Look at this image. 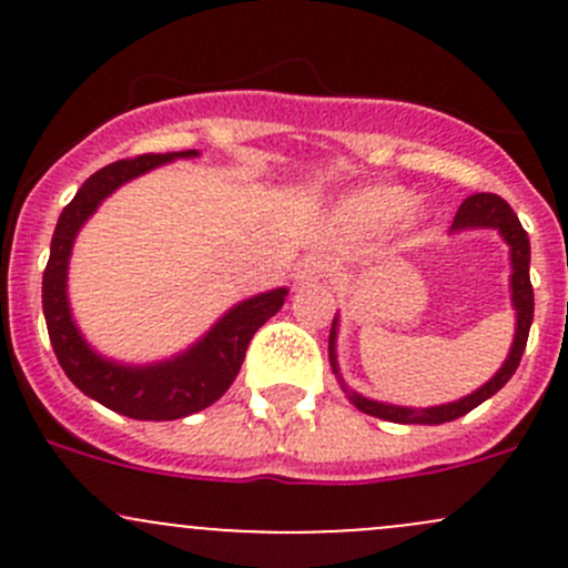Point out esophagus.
<instances>
[{"instance_id": "esophagus-1", "label": "esophagus", "mask_w": 568, "mask_h": 568, "mask_svg": "<svg viewBox=\"0 0 568 568\" xmlns=\"http://www.w3.org/2000/svg\"><path fill=\"white\" fill-rule=\"evenodd\" d=\"M329 274H332V263L326 261L324 255H307L305 261L296 266V283L313 285V283H321V280H326Z\"/></svg>"}]
</instances>
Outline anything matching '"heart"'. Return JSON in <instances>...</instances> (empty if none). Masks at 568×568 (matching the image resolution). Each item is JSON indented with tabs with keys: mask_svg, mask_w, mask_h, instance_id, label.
Returning <instances> with one entry per match:
<instances>
[{
	"mask_svg": "<svg viewBox=\"0 0 568 568\" xmlns=\"http://www.w3.org/2000/svg\"><path fill=\"white\" fill-rule=\"evenodd\" d=\"M406 209H409V192L400 186H371L348 197L346 216L363 231L379 233L395 225L406 214Z\"/></svg>",
	"mask_w": 568,
	"mask_h": 568,
	"instance_id": "heart-1",
	"label": "heart"
}]
</instances>
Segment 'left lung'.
<instances>
[{"label": "left lung", "instance_id": "obj_1", "mask_svg": "<svg viewBox=\"0 0 568 568\" xmlns=\"http://www.w3.org/2000/svg\"><path fill=\"white\" fill-rule=\"evenodd\" d=\"M464 227H497L503 233V239L511 247V300L514 307H517V335H514V346L508 359L503 363V368L486 382L480 390H475L467 398L454 400V404H443V406H432V409H406V406H390V404H379V400H368L363 395L354 393L352 400L359 412L365 415L382 417V420L390 423H428V426H439V423L456 420V417L467 415L473 412L475 406L484 404L486 398H491L508 379L514 376V371L519 368V359H523L525 346H528V335H530V324H532V285H530V242L525 227L519 225L517 214H514L511 205L500 197V194L491 192H478L469 194L467 200L459 205L454 220V231H464ZM329 363L332 371L337 374V363H335V324H332L329 332Z\"/></svg>", "mask_w": 568, "mask_h": 568}]
</instances>
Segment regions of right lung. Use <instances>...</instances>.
Returning a JSON list of instances; mask_svg holds the SVG:
<instances>
[{"mask_svg": "<svg viewBox=\"0 0 568 568\" xmlns=\"http://www.w3.org/2000/svg\"><path fill=\"white\" fill-rule=\"evenodd\" d=\"M189 156H197V151L145 153L136 159H120L90 175L57 220L49 263L43 272V316L51 346L65 376L106 409L134 417V420H178L222 398L242 368L252 335L283 307L285 294H288L285 288H277L252 296L225 313L197 346L183 352L181 357L145 365V368L109 363L82 341L65 296L68 257H71L79 227L120 183L164 162Z\"/></svg>", "mask_w": 568, "mask_h": 568, "instance_id": "right-lung-1", "label": "right lung"}]
</instances>
